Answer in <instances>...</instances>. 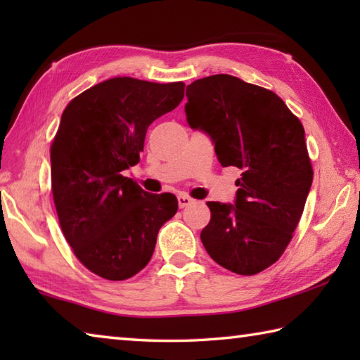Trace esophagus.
I'll return each instance as SVG.
<instances>
[{
    "label": "esophagus",
    "instance_id": "1",
    "mask_svg": "<svg viewBox=\"0 0 360 360\" xmlns=\"http://www.w3.org/2000/svg\"><path fill=\"white\" fill-rule=\"evenodd\" d=\"M191 203H193V200L188 197V195H186V193H179L178 195V205H179V208H186V206H188Z\"/></svg>",
    "mask_w": 360,
    "mask_h": 360
}]
</instances>
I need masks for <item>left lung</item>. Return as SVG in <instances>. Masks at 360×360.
Here are the masks:
<instances>
[{
  "label": "left lung",
  "mask_w": 360,
  "mask_h": 360,
  "mask_svg": "<svg viewBox=\"0 0 360 360\" xmlns=\"http://www.w3.org/2000/svg\"><path fill=\"white\" fill-rule=\"evenodd\" d=\"M186 96L188 127L211 138L222 167L241 169L233 205L206 203L200 238L221 266L255 275L281 257L311 188L303 125L271 90L230 75L198 79Z\"/></svg>",
  "instance_id": "1"
}]
</instances>
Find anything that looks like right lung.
Returning <instances> with one entry per match:
<instances>
[{"label": "right lung", "instance_id": "right-lung-1", "mask_svg": "<svg viewBox=\"0 0 360 360\" xmlns=\"http://www.w3.org/2000/svg\"><path fill=\"white\" fill-rule=\"evenodd\" d=\"M184 87L114 77L62 114L51 148L60 227L81 264L109 281L149 264L158 230L178 211L173 193L146 192L122 172L139 162L149 125L179 105Z\"/></svg>", "mask_w": 360, "mask_h": 360}]
</instances>
